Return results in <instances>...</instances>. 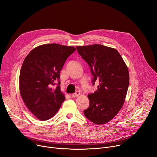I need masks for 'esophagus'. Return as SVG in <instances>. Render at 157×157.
<instances>
[{"label":"esophagus","mask_w":157,"mask_h":157,"mask_svg":"<svg viewBox=\"0 0 157 157\" xmlns=\"http://www.w3.org/2000/svg\"><path fill=\"white\" fill-rule=\"evenodd\" d=\"M79 95H80V92H78V91H77V92H76V93H75V94H72V97H74V98H75V97H79Z\"/></svg>","instance_id":"obj_1"}]
</instances>
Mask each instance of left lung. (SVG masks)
Wrapping results in <instances>:
<instances>
[{
  "instance_id": "8db88e82",
  "label": "left lung",
  "mask_w": 157,
  "mask_h": 157,
  "mask_svg": "<svg viewBox=\"0 0 157 157\" xmlns=\"http://www.w3.org/2000/svg\"><path fill=\"white\" fill-rule=\"evenodd\" d=\"M76 49L89 65L93 85L98 83L96 91L88 95L90 105L84 114L95 124H104L116 116L125 102L129 84L128 68L116 49L101 44Z\"/></svg>"
}]
</instances>
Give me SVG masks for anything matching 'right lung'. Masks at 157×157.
I'll return each mask as SVG.
<instances>
[{"label": "right lung", "mask_w": 157, "mask_h": 157, "mask_svg": "<svg viewBox=\"0 0 157 157\" xmlns=\"http://www.w3.org/2000/svg\"><path fill=\"white\" fill-rule=\"evenodd\" d=\"M76 49L59 44L39 46L25 59L20 70L19 86L22 99L37 118H52L65 101L60 91V72ZM58 80L56 89L52 86Z\"/></svg>", "instance_id": "add662e5"}]
</instances>
